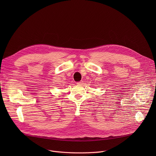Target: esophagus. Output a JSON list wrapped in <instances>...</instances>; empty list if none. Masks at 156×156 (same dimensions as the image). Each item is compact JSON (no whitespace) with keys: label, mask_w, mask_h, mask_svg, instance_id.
Masks as SVG:
<instances>
[{"label":"esophagus","mask_w":156,"mask_h":156,"mask_svg":"<svg viewBox=\"0 0 156 156\" xmlns=\"http://www.w3.org/2000/svg\"><path fill=\"white\" fill-rule=\"evenodd\" d=\"M76 84L78 85H82L83 84V81H79V82H76Z\"/></svg>","instance_id":"esophagus-1"}]
</instances>
